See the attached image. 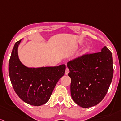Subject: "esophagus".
Returning a JSON list of instances; mask_svg holds the SVG:
<instances>
[{
    "instance_id": "34e87169",
    "label": "esophagus",
    "mask_w": 121,
    "mask_h": 121,
    "mask_svg": "<svg viewBox=\"0 0 121 121\" xmlns=\"http://www.w3.org/2000/svg\"><path fill=\"white\" fill-rule=\"evenodd\" d=\"M69 69H68V68H66V70H65V74H66V75H67V74L69 73Z\"/></svg>"
}]
</instances>
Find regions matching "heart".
Listing matches in <instances>:
<instances>
[{"label": "heart", "instance_id": "1", "mask_svg": "<svg viewBox=\"0 0 121 121\" xmlns=\"http://www.w3.org/2000/svg\"><path fill=\"white\" fill-rule=\"evenodd\" d=\"M89 51H90V47H87L83 51V52H82V54H84V55L87 54V53H88V52H89Z\"/></svg>", "mask_w": 121, "mask_h": 121}]
</instances>
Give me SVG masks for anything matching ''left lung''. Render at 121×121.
I'll return each instance as SVG.
<instances>
[{"label": "left lung", "instance_id": "left-lung-1", "mask_svg": "<svg viewBox=\"0 0 121 121\" xmlns=\"http://www.w3.org/2000/svg\"><path fill=\"white\" fill-rule=\"evenodd\" d=\"M72 99L79 106L89 108L106 95L114 73L112 55L104 46L101 52L83 54L68 62Z\"/></svg>", "mask_w": 121, "mask_h": 121}]
</instances>
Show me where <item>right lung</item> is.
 I'll return each mask as SVG.
<instances>
[{
  "mask_svg": "<svg viewBox=\"0 0 121 121\" xmlns=\"http://www.w3.org/2000/svg\"><path fill=\"white\" fill-rule=\"evenodd\" d=\"M20 42H16L9 59L10 79L16 93L23 101L40 106L49 100L58 80L64 75L66 66L27 68L18 57L17 48Z\"/></svg>",
  "mask_w": 121,
  "mask_h": 121,
  "instance_id": "add662e5",
  "label": "right lung"
}]
</instances>
